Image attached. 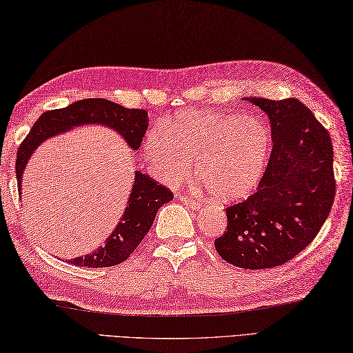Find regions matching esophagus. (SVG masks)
Here are the masks:
<instances>
[{"label":"esophagus","instance_id":"esophagus-1","mask_svg":"<svg viewBox=\"0 0 353 353\" xmlns=\"http://www.w3.org/2000/svg\"><path fill=\"white\" fill-rule=\"evenodd\" d=\"M179 199H181V202L184 203L185 207H189V208H192V210H194V211L201 210V207H202L199 202L193 201V199H192V198H189V196H179Z\"/></svg>","mask_w":353,"mask_h":353}]
</instances>
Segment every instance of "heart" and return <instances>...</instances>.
<instances>
[{"label": "heart", "instance_id": "heart-1", "mask_svg": "<svg viewBox=\"0 0 353 353\" xmlns=\"http://www.w3.org/2000/svg\"><path fill=\"white\" fill-rule=\"evenodd\" d=\"M268 127L254 116L184 110L163 119L143 139L151 172L179 184L193 172L216 201L246 198L260 184L270 157Z\"/></svg>", "mask_w": 353, "mask_h": 353}]
</instances>
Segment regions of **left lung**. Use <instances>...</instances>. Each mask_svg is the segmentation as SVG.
<instances>
[{
  "label": "left lung",
  "instance_id": "8db88e82",
  "mask_svg": "<svg viewBox=\"0 0 353 353\" xmlns=\"http://www.w3.org/2000/svg\"><path fill=\"white\" fill-rule=\"evenodd\" d=\"M246 101L268 114L273 148L258 190L226 208L228 225L214 246L225 261L256 270L290 261L319 234L335 196L334 150L299 99Z\"/></svg>",
  "mask_w": 353,
  "mask_h": 353
}]
</instances>
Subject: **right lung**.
<instances>
[{"label":"right lung","mask_w":353,"mask_h":353,"mask_svg":"<svg viewBox=\"0 0 353 353\" xmlns=\"http://www.w3.org/2000/svg\"><path fill=\"white\" fill-rule=\"evenodd\" d=\"M148 122L150 119H148L146 110L125 108L112 101L101 98L77 101L65 108L45 112L30 130L17 154V178L19 190L28 160L37 150V146L46 139L61 134V132L75 127H81V125L98 123L114 130L117 134L122 136L131 150L137 151L139 146L142 145ZM172 199H174V193L168 187L154 181L150 175L136 170L127 207H125L121 222L105 239V245L84 256L72 258L69 263L80 265V268L83 265L84 268H110V265L123 263L150 232L159 208Z\"/></svg>","instance_id":"right-lung-1"}]
</instances>
